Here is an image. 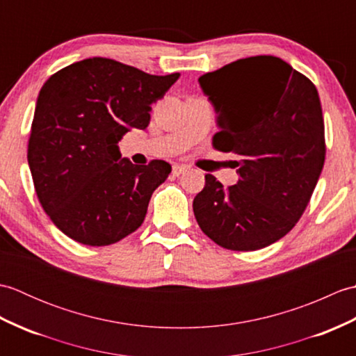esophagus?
<instances>
[{"instance_id":"esophagus-1","label":"esophagus","mask_w":356,"mask_h":356,"mask_svg":"<svg viewBox=\"0 0 356 356\" xmlns=\"http://www.w3.org/2000/svg\"><path fill=\"white\" fill-rule=\"evenodd\" d=\"M186 171V166L184 165H174L172 166V176H180V174H184Z\"/></svg>"}]
</instances>
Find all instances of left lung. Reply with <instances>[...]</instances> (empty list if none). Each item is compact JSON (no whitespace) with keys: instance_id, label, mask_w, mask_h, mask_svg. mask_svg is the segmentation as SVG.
<instances>
[{"instance_id":"obj_1","label":"left lung","mask_w":356,"mask_h":356,"mask_svg":"<svg viewBox=\"0 0 356 356\" xmlns=\"http://www.w3.org/2000/svg\"><path fill=\"white\" fill-rule=\"evenodd\" d=\"M220 131L216 149L236 153V185L213 176L195 195L200 229L231 251H257L284 237L305 213L324 165L318 92L277 56L238 59L199 78Z\"/></svg>"}]
</instances>
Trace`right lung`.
<instances>
[{
    "label": "right lung",
    "instance_id": "obj_1",
    "mask_svg": "<svg viewBox=\"0 0 356 356\" xmlns=\"http://www.w3.org/2000/svg\"><path fill=\"white\" fill-rule=\"evenodd\" d=\"M179 76L88 58L64 67L42 86L27 161L40 203L67 237L107 246L143 223L151 194L171 165H133L118 143L130 128L145 130L151 104Z\"/></svg>",
    "mask_w": 356,
    "mask_h": 356
}]
</instances>
